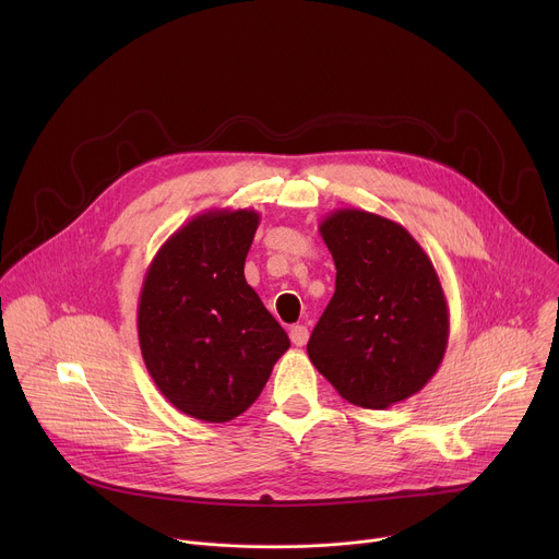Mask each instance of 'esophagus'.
I'll list each match as a JSON object with an SVG mask.
<instances>
[{"label": "esophagus", "instance_id": "34e87169", "mask_svg": "<svg viewBox=\"0 0 559 559\" xmlns=\"http://www.w3.org/2000/svg\"><path fill=\"white\" fill-rule=\"evenodd\" d=\"M289 338H292V343H294L296 347H302V345L309 341V330H307L305 325H294V328L289 330Z\"/></svg>", "mask_w": 559, "mask_h": 559}]
</instances>
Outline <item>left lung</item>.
Returning a JSON list of instances; mask_svg holds the SVG:
<instances>
[{"label": "left lung", "instance_id": "1", "mask_svg": "<svg viewBox=\"0 0 559 559\" xmlns=\"http://www.w3.org/2000/svg\"><path fill=\"white\" fill-rule=\"evenodd\" d=\"M336 265V292L307 343L313 367L352 405L386 409L418 393L449 341L438 272L391 218L341 207L318 225Z\"/></svg>", "mask_w": 559, "mask_h": 559}]
</instances>
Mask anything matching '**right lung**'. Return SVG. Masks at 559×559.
Listing matches in <instances>:
<instances>
[{
  "mask_svg": "<svg viewBox=\"0 0 559 559\" xmlns=\"http://www.w3.org/2000/svg\"><path fill=\"white\" fill-rule=\"evenodd\" d=\"M254 210H207L152 259L136 309L143 362L186 416L227 423L261 395L289 349L285 330L246 281Z\"/></svg>",
  "mask_w": 559,
  "mask_h": 559,
  "instance_id": "obj_1",
  "label": "right lung"
}]
</instances>
